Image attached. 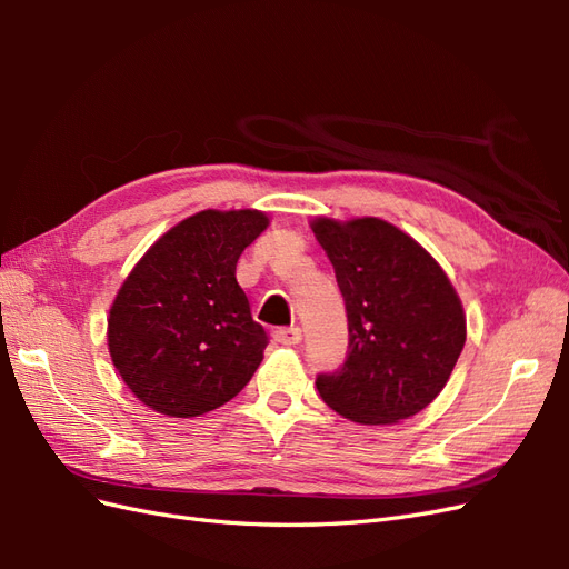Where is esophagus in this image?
<instances>
[{"label":"esophagus","mask_w":569,"mask_h":569,"mask_svg":"<svg viewBox=\"0 0 569 569\" xmlns=\"http://www.w3.org/2000/svg\"><path fill=\"white\" fill-rule=\"evenodd\" d=\"M274 341L282 347H297L301 341V330L299 327H280V330H274Z\"/></svg>","instance_id":"obj_1"}]
</instances>
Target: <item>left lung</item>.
Segmentation results:
<instances>
[{
    "mask_svg": "<svg viewBox=\"0 0 569 569\" xmlns=\"http://www.w3.org/2000/svg\"><path fill=\"white\" fill-rule=\"evenodd\" d=\"M347 303L349 351L320 372V399L360 425H393L432 403L465 347L451 280L416 239L380 218L313 220Z\"/></svg>",
    "mask_w": 569,
    "mask_h": 569,
    "instance_id": "left-lung-1",
    "label": "left lung"
}]
</instances>
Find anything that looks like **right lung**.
<instances>
[{
  "instance_id": "add662e5",
  "label": "right lung",
  "mask_w": 569,
  "mask_h": 569,
  "mask_svg": "<svg viewBox=\"0 0 569 569\" xmlns=\"http://www.w3.org/2000/svg\"><path fill=\"white\" fill-rule=\"evenodd\" d=\"M268 228L261 211H201L140 258L109 313V353L130 391L170 418L203 416L242 391L268 335L234 270Z\"/></svg>"
}]
</instances>
